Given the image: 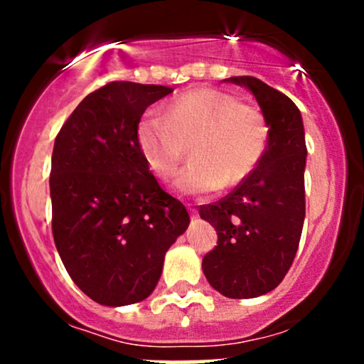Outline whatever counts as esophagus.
Returning a JSON list of instances; mask_svg holds the SVG:
<instances>
[{"label": "esophagus", "mask_w": 364, "mask_h": 364, "mask_svg": "<svg viewBox=\"0 0 364 364\" xmlns=\"http://www.w3.org/2000/svg\"><path fill=\"white\" fill-rule=\"evenodd\" d=\"M190 215L191 219H196V217H198V214H196V210H193V208H190Z\"/></svg>", "instance_id": "34e87169"}]
</instances>
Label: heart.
Segmentation results:
<instances>
[{
  "label": "heart",
  "instance_id": "b5f03b06",
  "mask_svg": "<svg viewBox=\"0 0 364 364\" xmlns=\"http://www.w3.org/2000/svg\"><path fill=\"white\" fill-rule=\"evenodd\" d=\"M267 141L269 127L260 109L217 89L186 92L166 114L149 111L139 127L141 154L159 178L176 173L190 145L193 161L174 179L183 195L236 188L258 164Z\"/></svg>",
  "mask_w": 364,
  "mask_h": 364
}]
</instances>
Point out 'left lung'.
I'll return each instance as SVG.
<instances>
[{"instance_id":"8db88e82","label":"left lung","mask_w":364,"mask_h":364,"mask_svg":"<svg viewBox=\"0 0 364 364\" xmlns=\"http://www.w3.org/2000/svg\"><path fill=\"white\" fill-rule=\"evenodd\" d=\"M253 94L269 127L257 168L200 217L214 225L217 246L202 260L208 284L225 298L250 299L281 284L298 252L304 223L306 141L301 112L282 92L255 77H231Z\"/></svg>"}]
</instances>
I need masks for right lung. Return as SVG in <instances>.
Wrapping results in <instances>:
<instances>
[{
	"instance_id": "right-lung-1",
	"label": "right lung",
	"mask_w": 364,
	"mask_h": 364,
	"mask_svg": "<svg viewBox=\"0 0 364 364\" xmlns=\"http://www.w3.org/2000/svg\"><path fill=\"white\" fill-rule=\"evenodd\" d=\"M173 89L111 82L78 104L54 140L53 236L66 272L95 303L127 306L156 289L166 252L188 229L139 144L145 109Z\"/></svg>"
}]
</instances>
